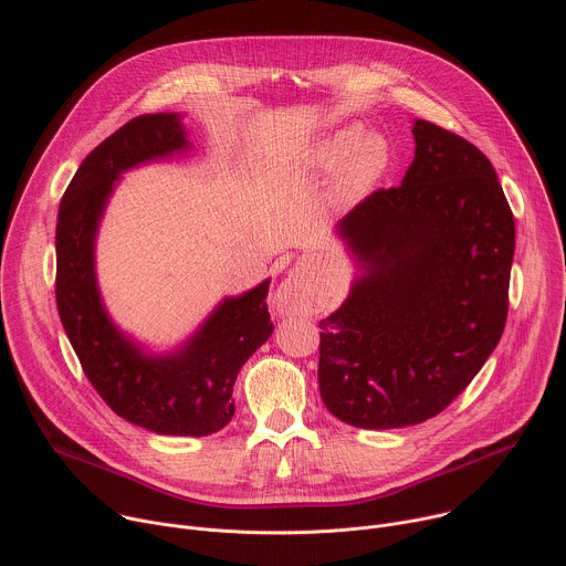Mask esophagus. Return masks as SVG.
Listing matches in <instances>:
<instances>
[{
  "label": "esophagus",
  "instance_id": "obj_1",
  "mask_svg": "<svg viewBox=\"0 0 566 566\" xmlns=\"http://www.w3.org/2000/svg\"><path fill=\"white\" fill-rule=\"evenodd\" d=\"M273 308L277 315H293L304 308V291L297 277L289 275L273 293Z\"/></svg>",
  "mask_w": 566,
  "mask_h": 566
}]
</instances>
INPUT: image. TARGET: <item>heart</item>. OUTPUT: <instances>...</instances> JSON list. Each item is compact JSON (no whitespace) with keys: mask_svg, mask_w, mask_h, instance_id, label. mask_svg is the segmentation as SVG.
<instances>
[{"mask_svg":"<svg viewBox=\"0 0 566 566\" xmlns=\"http://www.w3.org/2000/svg\"><path fill=\"white\" fill-rule=\"evenodd\" d=\"M391 145L382 134L363 132L358 125L340 127L308 145L289 166L291 177L334 175L329 203L349 210L363 203L391 168Z\"/></svg>","mask_w":566,"mask_h":566,"instance_id":"b5f03b06","label":"heart"}]
</instances>
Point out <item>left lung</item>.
Returning <instances> with one entry per match:
<instances>
[{
  "instance_id": "left-lung-1",
  "label": "left lung",
  "mask_w": 566,
  "mask_h": 566,
  "mask_svg": "<svg viewBox=\"0 0 566 566\" xmlns=\"http://www.w3.org/2000/svg\"><path fill=\"white\" fill-rule=\"evenodd\" d=\"M415 160L334 228L354 264L345 302L319 319V396L356 428L437 417L497 347L515 221L491 160L412 120Z\"/></svg>"
}]
</instances>
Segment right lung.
I'll list each match as a JSON object with an SVG mask.
<instances>
[{
	"label": "right lung",
	"mask_w": 566,
	"mask_h": 566,
	"mask_svg": "<svg viewBox=\"0 0 566 566\" xmlns=\"http://www.w3.org/2000/svg\"><path fill=\"white\" fill-rule=\"evenodd\" d=\"M190 151L181 114L129 120L80 164L55 228L57 313L80 365L120 419L170 437H206L232 419L237 374L275 329L266 306L271 277L219 300L186 340L168 349L120 329L105 306L96 241L123 175Z\"/></svg>",
	"instance_id": "1"
}]
</instances>
